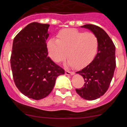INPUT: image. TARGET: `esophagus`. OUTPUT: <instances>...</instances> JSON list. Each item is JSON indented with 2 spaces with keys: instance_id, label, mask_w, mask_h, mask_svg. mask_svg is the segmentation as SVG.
<instances>
[{
  "instance_id": "obj_1",
  "label": "esophagus",
  "mask_w": 127,
  "mask_h": 127,
  "mask_svg": "<svg viewBox=\"0 0 127 127\" xmlns=\"http://www.w3.org/2000/svg\"><path fill=\"white\" fill-rule=\"evenodd\" d=\"M65 74H66V75H73V72L69 71L68 69H66V70H65Z\"/></svg>"
}]
</instances>
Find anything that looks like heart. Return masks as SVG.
Returning a JSON list of instances; mask_svg holds the SVG:
<instances>
[{
    "mask_svg": "<svg viewBox=\"0 0 127 127\" xmlns=\"http://www.w3.org/2000/svg\"><path fill=\"white\" fill-rule=\"evenodd\" d=\"M99 45L97 36L93 33L69 28L60 31L57 39L49 40L47 46L51 58L55 62H61L68 55V66L80 68L94 59Z\"/></svg>",
    "mask_w": 127,
    "mask_h": 127,
    "instance_id": "1",
    "label": "heart"
}]
</instances>
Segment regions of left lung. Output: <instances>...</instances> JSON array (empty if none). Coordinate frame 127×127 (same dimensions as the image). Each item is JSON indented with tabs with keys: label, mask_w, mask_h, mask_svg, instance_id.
<instances>
[{
	"label": "left lung",
	"mask_w": 127,
	"mask_h": 127,
	"mask_svg": "<svg viewBox=\"0 0 127 127\" xmlns=\"http://www.w3.org/2000/svg\"><path fill=\"white\" fill-rule=\"evenodd\" d=\"M97 36L99 49L93 61L76 73L82 75L85 83L76 92L86 100H95L103 95L108 91L116 68L115 46L109 35L100 27L94 25H85Z\"/></svg>",
	"instance_id": "left-lung-1"
}]
</instances>
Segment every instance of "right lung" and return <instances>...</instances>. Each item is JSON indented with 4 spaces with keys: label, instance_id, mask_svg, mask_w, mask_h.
I'll list each match as a JSON object with an SVG mask.
<instances>
[{
    "label": "right lung",
    "instance_id": "obj_1",
    "mask_svg": "<svg viewBox=\"0 0 127 127\" xmlns=\"http://www.w3.org/2000/svg\"><path fill=\"white\" fill-rule=\"evenodd\" d=\"M49 25L33 22L14 37L11 66L16 86L31 99L39 100L51 92L64 71L48 57L46 40Z\"/></svg>",
    "mask_w": 127,
    "mask_h": 127
}]
</instances>
